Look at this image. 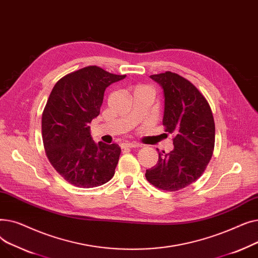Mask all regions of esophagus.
<instances>
[{"label": "esophagus", "mask_w": 258, "mask_h": 258, "mask_svg": "<svg viewBox=\"0 0 258 258\" xmlns=\"http://www.w3.org/2000/svg\"><path fill=\"white\" fill-rule=\"evenodd\" d=\"M141 146H142L141 144L133 143V142H124L121 144V148H123V150H125V148H134V147H141Z\"/></svg>", "instance_id": "obj_1"}]
</instances>
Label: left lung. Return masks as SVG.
Returning a JSON list of instances; mask_svg holds the SVG:
<instances>
[{
  "label": "left lung",
  "instance_id": "obj_1",
  "mask_svg": "<svg viewBox=\"0 0 258 258\" xmlns=\"http://www.w3.org/2000/svg\"><path fill=\"white\" fill-rule=\"evenodd\" d=\"M163 88L165 132L173 134V150L159 153L146 180L165 191H178L196 182L212 157L215 125L207 99L190 81L166 71L151 75ZM159 152V151H158Z\"/></svg>",
  "mask_w": 258,
  "mask_h": 258
}]
</instances>
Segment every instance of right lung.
Here are the masks:
<instances>
[{"instance_id": "right-lung-1", "label": "right lung", "mask_w": 258, "mask_h": 258, "mask_svg": "<svg viewBox=\"0 0 258 258\" xmlns=\"http://www.w3.org/2000/svg\"><path fill=\"white\" fill-rule=\"evenodd\" d=\"M126 75L89 66L53 87L42 116L46 155L61 177L80 188L100 186L115 173L121 148L92 140L89 124L100 113L105 89Z\"/></svg>"}]
</instances>
